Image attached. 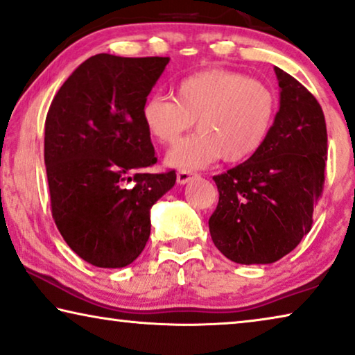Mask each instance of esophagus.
Returning a JSON list of instances; mask_svg holds the SVG:
<instances>
[{
  "mask_svg": "<svg viewBox=\"0 0 355 355\" xmlns=\"http://www.w3.org/2000/svg\"><path fill=\"white\" fill-rule=\"evenodd\" d=\"M196 177H198V173H193V172H189V171H180L177 173V182L180 184H187L189 180H193Z\"/></svg>",
  "mask_w": 355,
  "mask_h": 355,
  "instance_id": "obj_1",
  "label": "esophagus"
}]
</instances>
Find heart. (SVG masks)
<instances>
[{"mask_svg":"<svg viewBox=\"0 0 355 355\" xmlns=\"http://www.w3.org/2000/svg\"><path fill=\"white\" fill-rule=\"evenodd\" d=\"M277 113L271 86L221 68L183 78L175 98L150 95L141 105L145 129L161 145L177 144L196 123L198 134L166 157L167 166L180 171L204 168L221 156L226 162L248 159L266 144Z\"/></svg>","mask_w":355,"mask_h":355,"instance_id":"heart-1","label":"heart"}]
</instances>
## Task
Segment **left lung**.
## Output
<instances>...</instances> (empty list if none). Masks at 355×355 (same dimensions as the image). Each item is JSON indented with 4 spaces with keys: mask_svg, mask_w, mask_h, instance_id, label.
<instances>
[{
    "mask_svg": "<svg viewBox=\"0 0 355 355\" xmlns=\"http://www.w3.org/2000/svg\"><path fill=\"white\" fill-rule=\"evenodd\" d=\"M274 71L280 107L271 135L245 162L214 177L220 198L211 241L239 264H269L292 252L311 231L325 182L324 111L303 84Z\"/></svg>",
    "mask_w": 355,
    "mask_h": 355,
    "instance_id": "8db88e82",
    "label": "left lung"
}]
</instances>
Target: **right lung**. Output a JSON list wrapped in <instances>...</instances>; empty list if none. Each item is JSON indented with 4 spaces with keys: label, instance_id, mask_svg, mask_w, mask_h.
<instances>
[{
    "label": "right lung",
    "instance_id": "right-lung-1",
    "mask_svg": "<svg viewBox=\"0 0 355 355\" xmlns=\"http://www.w3.org/2000/svg\"><path fill=\"white\" fill-rule=\"evenodd\" d=\"M168 60L94 55L68 76L47 111L52 216L71 250L97 268H124L144 252L150 210L175 184V171L144 172L157 159L141 105Z\"/></svg>",
    "mask_w": 355,
    "mask_h": 355
}]
</instances>
